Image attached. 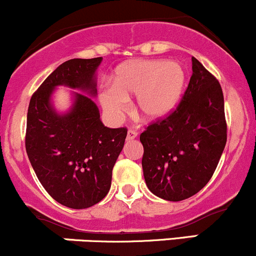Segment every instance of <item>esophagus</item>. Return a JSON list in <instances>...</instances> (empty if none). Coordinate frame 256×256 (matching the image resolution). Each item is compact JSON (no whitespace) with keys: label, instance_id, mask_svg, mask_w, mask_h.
I'll list each match as a JSON object with an SVG mask.
<instances>
[{"label":"esophagus","instance_id":"obj_1","mask_svg":"<svg viewBox=\"0 0 256 256\" xmlns=\"http://www.w3.org/2000/svg\"><path fill=\"white\" fill-rule=\"evenodd\" d=\"M136 136H138V133H136V130H133V129H129L128 133H127V139H128V140L136 139Z\"/></svg>","mask_w":256,"mask_h":256}]
</instances>
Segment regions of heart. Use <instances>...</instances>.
I'll use <instances>...</instances> for the list:
<instances>
[{
  "label": "heart",
  "instance_id": "heart-1",
  "mask_svg": "<svg viewBox=\"0 0 256 256\" xmlns=\"http://www.w3.org/2000/svg\"><path fill=\"white\" fill-rule=\"evenodd\" d=\"M186 84L178 62L138 60L118 68L114 84H107L98 98L106 114L117 120L127 111L128 98L136 96V108L144 120H158L177 106Z\"/></svg>",
  "mask_w": 256,
  "mask_h": 256
}]
</instances>
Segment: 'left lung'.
Listing matches in <instances>:
<instances>
[{
  "label": "left lung",
  "instance_id": "left-lung-1",
  "mask_svg": "<svg viewBox=\"0 0 256 256\" xmlns=\"http://www.w3.org/2000/svg\"><path fill=\"white\" fill-rule=\"evenodd\" d=\"M192 70L176 111L140 134L145 183L168 202L188 199L204 188L227 142L221 85L194 57Z\"/></svg>",
  "mask_w": 256,
  "mask_h": 256
}]
</instances>
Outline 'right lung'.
<instances>
[{"mask_svg": "<svg viewBox=\"0 0 256 256\" xmlns=\"http://www.w3.org/2000/svg\"><path fill=\"white\" fill-rule=\"evenodd\" d=\"M101 62L102 57L66 61L30 98L26 136L29 161L45 190L70 208H90L106 196L127 136L126 128L104 126L92 98L98 95L96 72ZM57 86L77 90L71 92L72 105L64 112L53 105Z\"/></svg>", "mask_w": 256, "mask_h": 256, "instance_id": "add662e5", "label": "right lung"}]
</instances>
